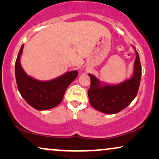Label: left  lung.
Segmentation results:
<instances>
[{"instance_id":"8db88e82","label":"left lung","mask_w":159,"mask_h":159,"mask_svg":"<svg viewBox=\"0 0 159 159\" xmlns=\"http://www.w3.org/2000/svg\"><path fill=\"white\" fill-rule=\"evenodd\" d=\"M134 61V74L128 79L117 85H104L98 79L89 74L91 83L88 90L90 105L96 110L105 114H116L130 105L138 94L141 78V65L139 54L137 51Z\"/></svg>"}]
</instances>
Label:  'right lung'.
<instances>
[{"instance_id": "add662e5", "label": "right lung", "mask_w": 159, "mask_h": 159, "mask_svg": "<svg viewBox=\"0 0 159 159\" xmlns=\"http://www.w3.org/2000/svg\"><path fill=\"white\" fill-rule=\"evenodd\" d=\"M23 48L24 45L20 48L15 64L16 84L20 94L36 110H48L56 107L62 102L67 87L75 79L78 72L75 70L52 81H37L27 75L20 64Z\"/></svg>"}]
</instances>
